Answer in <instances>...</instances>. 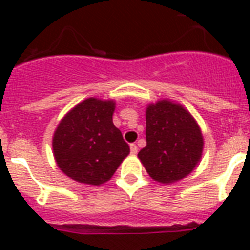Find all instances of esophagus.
Here are the masks:
<instances>
[{"instance_id":"34e87169","label":"esophagus","mask_w":250,"mask_h":250,"mask_svg":"<svg viewBox=\"0 0 250 250\" xmlns=\"http://www.w3.org/2000/svg\"><path fill=\"white\" fill-rule=\"evenodd\" d=\"M129 149H131V154H137V145L136 144L129 145Z\"/></svg>"}]
</instances>
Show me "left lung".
I'll use <instances>...</instances> for the list:
<instances>
[{
  "label": "left lung",
  "mask_w": 250,
  "mask_h": 250,
  "mask_svg": "<svg viewBox=\"0 0 250 250\" xmlns=\"http://www.w3.org/2000/svg\"><path fill=\"white\" fill-rule=\"evenodd\" d=\"M146 146L139 152L145 170L161 183L180 180L201 158L202 135L193 117L180 105L158 101L146 109Z\"/></svg>",
  "instance_id": "1"
}]
</instances>
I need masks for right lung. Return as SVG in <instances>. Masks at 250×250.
<instances>
[{
	"label": "right lung",
	"mask_w": 250,
	"mask_h": 250,
	"mask_svg": "<svg viewBox=\"0 0 250 250\" xmlns=\"http://www.w3.org/2000/svg\"><path fill=\"white\" fill-rule=\"evenodd\" d=\"M113 113V101L88 98L62 119L53 137V150L67 176L100 186L128 156L129 146L114 125Z\"/></svg>",
	"instance_id": "obj_1"
}]
</instances>
